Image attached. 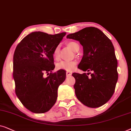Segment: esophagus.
Wrapping results in <instances>:
<instances>
[{"instance_id": "1", "label": "esophagus", "mask_w": 131, "mask_h": 131, "mask_svg": "<svg viewBox=\"0 0 131 131\" xmlns=\"http://www.w3.org/2000/svg\"><path fill=\"white\" fill-rule=\"evenodd\" d=\"M71 75H72V73L71 72H69V71H67V77L71 76Z\"/></svg>"}]
</instances>
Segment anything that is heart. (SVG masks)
Segmentation results:
<instances>
[{
  "mask_svg": "<svg viewBox=\"0 0 131 131\" xmlns=\"http://www.w3.org/2000/svg\"><path fill=\"white\" fill-rule=\"evenodd\" d=\"M68 45L73 51L77 52L80 50V45L76 42L71 41L68 43ZM60 48L59 46H57L55 48L53 52L54 57L56 59L58 58ZM77 63L75 61H61L57 64V68L58 69H63L68 71H72L76 66Z\"/></svg>",
  "mask_w": 131,
  "mask_h": 131,
  "instance_id": "1",
  "label": "heart"
}]
</instances>
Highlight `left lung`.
Masks as SVG:
<instances>
[{
    "label": "left lung",
    "instance_id": "1",
    "mask_svg": "<svg viewBox=\"0 0 131 131\" xmlns=\"http://www.w3.org/2000/svg\"><path fill=\"white\" fill-rule=\"evenodd\" d=\"M67 38L80 42L83 56L78 68L86 73H73L76 96L90 108H97L108 101L114 92L118 80L117 60L111 40L96 27L84 28L69 34ZM92 71V72H90Z\"/></svg>",
    "mask_w": 131,
    "mask_h": 131
}]
</instances>
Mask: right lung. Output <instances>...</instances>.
<instances>
[{"label": "right lung", "instance_id": "obj_1", "mask_svg": "<svg viewBox=\"0 0 131 131\" xmlns=\"http://www.w3.org/2000/svg\"><path fill=\"white\" fill-rule=\"evenodd\" d=\"M66 32L48 35L34 32L18 43L13 57L15 93L26 108L35 113L47 112L54 105L57 90L66 74L60 69L47 77L44 73L54 69L53 52Z\"/></svg>", "mask_w": 131, "mask_h": 131}]
</instances>
